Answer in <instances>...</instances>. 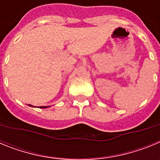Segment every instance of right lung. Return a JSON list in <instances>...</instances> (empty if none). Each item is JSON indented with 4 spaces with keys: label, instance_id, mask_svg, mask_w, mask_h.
Listing matches in <instances>:
<instances>
[{
    "label": "right lung",
    "instance_id": "obj_1",
    "mask_svg": "<svg viewBox=\"0 0 160 160\" xmlns=\"http://www.w3.org/2000/svg\"><path fill=\"white\" fill-rule=\"evenodd\" d=\"M29 106L31 107V105H29ZM41 108H46V107H41Z\"/></svg>",
    "mask_w": 160,
    "mask_h": 160
}]
</instances>
